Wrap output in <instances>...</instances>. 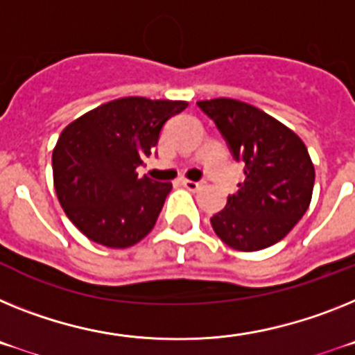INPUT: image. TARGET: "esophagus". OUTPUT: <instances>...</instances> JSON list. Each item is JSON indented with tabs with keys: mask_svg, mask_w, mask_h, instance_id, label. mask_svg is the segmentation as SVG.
<instances>
[{
	"mask_svg": "<svg viewBox=\"0 0 355 355\" xmlns=\"http://www.w3.org/2000/svg\"><path fill=\"white\" fill-rule=\"evenodd\" d=\"M180 184L184 187H187L189 191H198L200 187L203 186V182H196V180H187V178H182Z\"/></svg>",
	"mask_w": 355,
	"mask_h": 355,
	"instance_id": "esophagus-1",
	"label": "esophagus"
}]
</instances>
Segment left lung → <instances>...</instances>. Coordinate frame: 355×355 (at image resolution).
<instances>
[{
  "mask_svg": "<svg viewBox=\"0 0 355 355\" xmlns=\"http://www.w3.org/2000/svg\"><path fill=\"white\" fill-rule=\"evenodd\" d=\"M216 123L234 159L245 166L223 211L211 218L216 236L239 252L279 243L306 214L314 187V166L306 144L261 109L230 98L198 101Z\"/></svg>",
  "mask_w": 355,
  "mask_h": 355,
  "instance_id": "obj_1",
  "label": "left lung"
}]
</instances>
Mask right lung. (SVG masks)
Masks as SVG:
<instances>
[{"instance_id":"right-lung-1","label":"right lung","mask_w":355,"mask_h":355,"mask_svg":"<svg viewBox=\"0 0 355 355\" xmlns=\"http://www.w3.org/2000/svg\"><path fill=\"white\" fill-rule=\"evenodd\" d=\"M187 101L119 98L66 126L53 150V184L73 225L91 241L128 248L152 232L171 182L137 168L159 143L164 123Z\"/></svg>"}]
</instances>
